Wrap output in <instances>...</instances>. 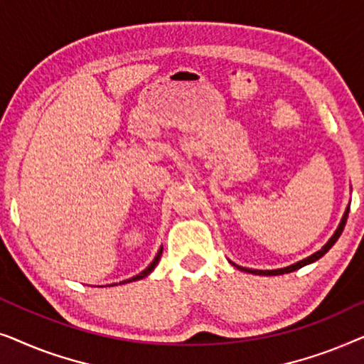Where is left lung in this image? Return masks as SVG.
Wrapping results in <instances>:
<instances>
[{"label":"left lung","mask_w":364,"mask_h":364,"mask_svg":"<svg viewBox=\"0 0 364 364\" xmlns=\"http://www.w3.org/2000/svg\"><path fill=\"white\" fill-rule=\"evenodd\" d=\"M348 213H350V205L346 207V210H345V213H343V217H341V222H340V225H338V228L335 230V233H333V235L330 237V240H328L325 245H323L320 250L318 252H315L313 253V255H310V257H306V258H303V260H300V262H296V263H293V265H288V267H283V268H275V270H252V268H245V267H240V265H237V263H233V262H230L233 267L235 268H238V270H242V272H247V273H253V275H265V277H273V275H283V273H290V272H295V270H298V268H301V267H305V265H310V263H313V262H316V260H320V258L325 255V253L330 250V248L335 245L336 243V240L338 238H340V235H341V232H343V228H345V225H346V218H348Z\"/></svg>","instance_id":"obj_1"}]
</instances>
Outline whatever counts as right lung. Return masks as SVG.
Here are the masks:
<instances>
[{
  "label": "right lung",
  "mask_w": 364,
  "mask_h": 364,
  "mask_svg": "<svg viewBox=\"0 0 364 364\" xmlns=\"http://www.w3.org/2000/svg\"><path fill=\"white\" fill-rule=\"evenodd\" d=\"M161 255H162V247L159 248V252H157V255L154 257V260L151 262V265H149L146 270H142L141 273H139V275H136V277H132V278H129V280H124V282H121V283H131V282H137V280H142V278H146L147 275H151V272L154 270V268L157 267V263H159V260H161Z\"/></svg>",
  "instance_id": "right-lung-1"
}]
</instances>
